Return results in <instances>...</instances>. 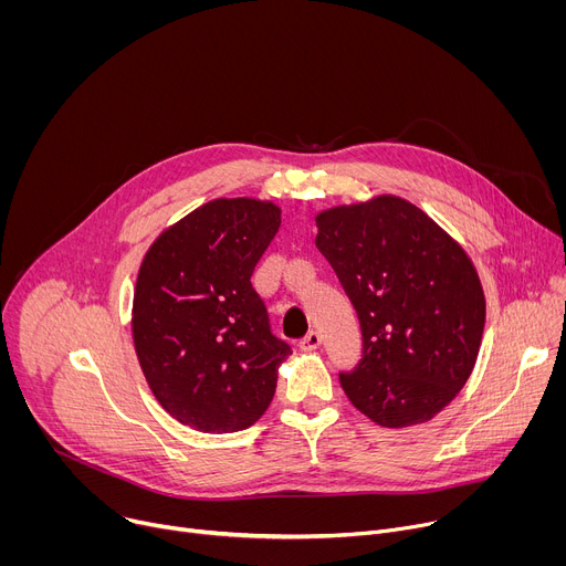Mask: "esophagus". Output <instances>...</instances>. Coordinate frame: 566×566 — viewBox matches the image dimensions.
Segmentation results:
<instances>
[{
  "instance_id": "34e87169",
  "label": "esophagus",
  "mask_w": 566,
  "mask_h": 566,
  "mask_svg": "<svg viewBox=\"0 0 566 566\" xmlns=\"http://www.w3.org/2000/svg\"><path fill=\"white\" fill-rule=\"evenodd\" d=\"M322 345V336H319V332H308L302 340H300V347L304 349V352H311V349H317Z\"/></svg>"
}]
</instances>
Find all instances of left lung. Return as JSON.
<instances>
[{
	"label": "left lung",
	"instance_id": "left-lung-1",
	"mask_svg": "<svg viewBox=\"0 0 566 566\" xmlns=\"http://www.w3.org/2000/svg\"><path fill=\"white\" fill-rule=\"evenodd\" d=\"M315 247L356 308L363 354L340 385L382 428L426 423L472 374L486 300L463 249L398 197L317 214Z\"/></svg>",
	"mask_w": 566,
	"mask_h": 566
}]
</instances>
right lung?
Segmentation results:
<instances>
[{"label":"right lung","instance_id":"obj_1","mask_svg":"<svg viewBox=\"0 0 566 566\" xmlns=\"http://www.w3.org/2000/svg\"><path fill=\"white\" fill-rule=\"evenodd\" d=\"M280 221L273 203L217 199L168 228L140 264L132 327L143 374L199 432L247 430L273 400L291 345L251 277Z\"/></svg>","mask_w":566,"mask_h":566}]
</instances>
